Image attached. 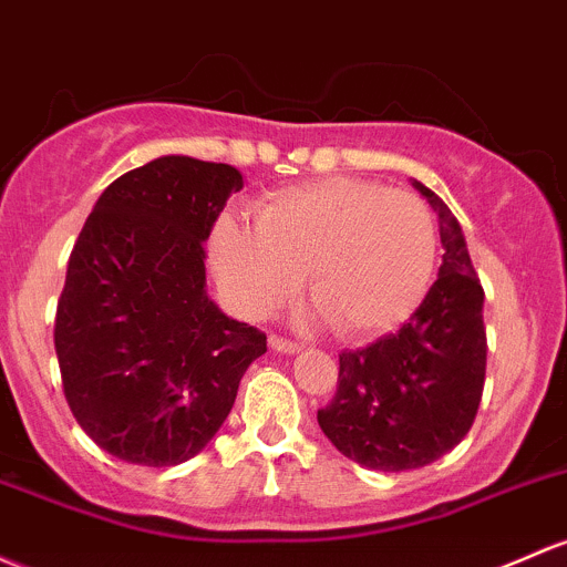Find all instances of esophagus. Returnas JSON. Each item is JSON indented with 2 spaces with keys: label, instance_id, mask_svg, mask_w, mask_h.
Segmentation results:
<instances>
[{
  "label": "esophagus",
  "instance_id": "obj_1",
  "mask_svg": "<svg viewBox=\"0 0 567 567\" xmlns=\"http://www.w3.org/2000/svg\"><path fill=\"white\" fill-rule=\"evenodd\" d=\"M268 344H271V350H277V353H299L301 350V344L299 342H290V339H282V337H277V333H274V337H268Z\"/></svg>",
  "mask_w": 567,
  "mask_h": 567
}]
</instances>
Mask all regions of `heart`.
I'll return each mask as SVG.
<instances>
[{
	"label": "heart",
	"instance_id": "1",
	"mask_svg": "<svg viewBox=\"0 0 567 567\" xmlns=\"http://www.w3.org/2000/svg\"><path fill=\"white\" fill-rule=\"evenodd\" d=\"M437 230L426 204L404 189L329 176L279 189L252 206V228L225 217L208 264L244 318H266L301 288L315 315L344 339H369L413 315L432 282Z\"/></svg>",
	"mask_w": 567,
	"mask_h": 567
}]
</instances>
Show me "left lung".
<instances>
[{"label": "left lung", "mask_w": 567, "mask_h": 567, "mask_svg": "<svg viewBox=\"0 0 567 567\" xmlns=\"http://www.w3.org/2000/svg\"><path fill=\"white\" fill-rule=\"evenodd\" d=\"M440 219L443 264L426 299L399 331L339 353L326 437L361 467L402 473L432 464L464 440L486 374L484 288L462 228L440 195L413 182Z\"/></svg>", "instance_id": "1"}]
</instances>
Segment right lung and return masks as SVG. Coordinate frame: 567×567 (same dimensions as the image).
I'll return each instance as SVG.
<instances>
[{
    "instance_id": "add662e5",
    "label": "right lung",
    "mask_w": 567,
    "mask_h": 567,
    "mask_svg": "<svg viewBox=\"0 0 567 567\" xmlns=\"http://www.w3.org/2000/svg\"><path fill=\"white\" fill-rule=\"evenodd\" d=\"M244 187L234 165L157 157L105 187L56 307L64 396L111 456L174 467L212 443L266 333L206 296V249Z\"/></svg>"
}]
</instances>
